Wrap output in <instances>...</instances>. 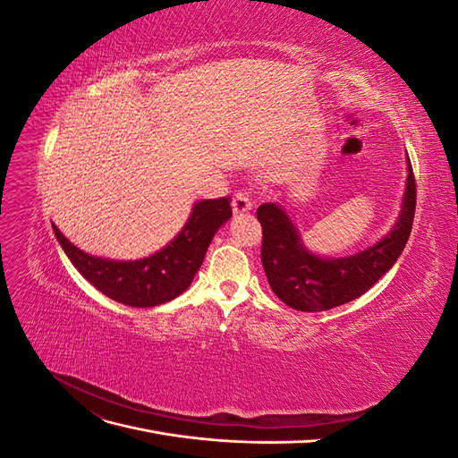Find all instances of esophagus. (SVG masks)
Here are the masks:
<instances>
[{"label": "esophagus", "instance_id": "1", "mask_svg": "<svg viewBox=\"0 0 458 458\" xmlns=\"http://www.w3.org/2000/svg\"><path fill=\"white\" fill-rule=\"evenodd\" d=\"M231 206H233L234 214H244L252 208V199L246 191H239V192H234V195H233Z\"/></svg>", "mask_w": 458, "mask_h": 458}]
</instances>
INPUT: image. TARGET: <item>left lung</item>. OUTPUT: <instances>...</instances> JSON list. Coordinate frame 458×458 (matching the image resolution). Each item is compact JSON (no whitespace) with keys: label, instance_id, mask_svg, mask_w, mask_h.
<instances>
[{"label":"left lung","instance_id":"obj_1","mask_svg":"<svg viewBox=\"0 0 458 458\" xmlns=\"http://www.w3.org/2000/svg\"><path fill=\"white\" fill-rule=\"evenodd\" d=\"M403 208L394 229L367 250L340 259L318 258L301 246L298 229L283 208L261 204V263L273 293L298 311H327L348 303L392 269L403 252L417 208V183L411 160Z\"/></svg>","mask_w":458,"mask_h":458}]
</instances>
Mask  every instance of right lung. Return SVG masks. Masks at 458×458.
Returning <instances> with one entry per match:
<instances>
[{
    "mask_svg": "<svg viewBox=\"0 0 458 458\" xmlns=\"http://www.w3.org/2000/svg\"><path fill=\"white\" fill-rule=\"evenodd\" d=\"M227 197L200 200L177 237L160 252L135 261H114L81 252L53 225L55 237L74 267L99 293L123 306L155 308L189 288L216 231L231 217Z\"/></svg>",
    "mask_w": 458,
    "mask_h": 458,
    "instance_id": "add662e5",
    "label": "right lung"
}]
</instances>
